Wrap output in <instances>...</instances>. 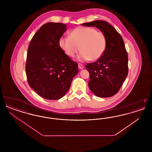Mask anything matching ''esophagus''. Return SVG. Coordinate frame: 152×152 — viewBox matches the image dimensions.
<instances>
[{
  "instance_id": "obj_1",
  "label": "esophagus",
  "mask_w": 152,
  "mask_h": 152,
  "mask_svg": "<svg viewBox=\"0 0 152 152\" xmlns=\"http://www.w3.org/2000/svg\"><path fill=\"white\" fill-rule=\"evenodd\" d=\"M78 65H79V68L80 69H83V68H84V65H83V64H82L79 63Z\"/></svg>"
}]
</instances>
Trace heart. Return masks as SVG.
Listing matches in <instances>:
<instances>
[{
	"instance_id": "obj_1",
	"label": "heart",
	"mask_w": 152,
	"mask_h": 152,
	"mask_svg": "<svg viewBox=\"0 0 152 152\" xmlns=\"http://www.w3.org/2000/svg\"><path fill=\"white\" fill-rule=\"evenodd\" d=\"M59 45L69 57L74 58L80 48V60L94 61L103 55L107 47V39L102 32L94 28L79 27L72 29L69 36L61 37Z\"/></svg>"
}]
</instances>
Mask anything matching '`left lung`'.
I'll return each instance as SVG.
<instances>
[{"label": "left lung", "instance_id": "left-lung-1", "mask_svg": "<svg viewBox=\"0 0 152 152\" xmlns=\"http://www.w3.org/2000/svg\"><path fill=\"white\" fill-rule=\"evenodd\" d=\"M82 25L96 27L106 37L107 47L102 56L86 67L91 91L100 97H111L119 91L128 73V56L123 37L108 22L99 20Z\"/></svg>", "mask_w": 152, "mask_h": 152}]
</instances>
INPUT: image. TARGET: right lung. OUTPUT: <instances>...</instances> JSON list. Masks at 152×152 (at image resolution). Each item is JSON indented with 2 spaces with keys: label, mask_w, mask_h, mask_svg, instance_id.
<instances>
[{
  "label": "right lung",
  "mask_w": 152,
  "mask_h": 152,
  "mask_svg": "<svg viewBox=\"0 0 152 152\" xmlns=\"http://www.w3.org/2000/svg\"><path fill=\"white\" fill-rule=\"evenodd\" d=\"M66 31L61 23H47L32 38L26 73L29 87L45 99L58 100L69 89L78 64L61 49L59 39Z\"/></svg>",
  "instance_id": "1"
}]
</instances>
